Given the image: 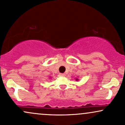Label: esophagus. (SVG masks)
<instances>
[{
	"instance_id": "1",
	"label": "esophagus",
	"mask_w": 125,
	"mask_h": 125,
	"mask_svg": "<svg viewBox=\"0 0 125 125\" xmlns=\"http://www.w3.org/2000/svg\"><path fill=\"white\" fill-rule=\"evenodd\" d=\"M60 76H62V77H65V74H60Z\"/></svg>"
}]
</instances>
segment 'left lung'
Listing matches in <instances>:
<instances>
[{
    "instance_id": "8db88e82",
    "label": "left lung",
    "mask_w": 125,
    "mask_h": 125,
    "mask_svg": "<svg viewBox=\"0 0 125 125\" xmlns=\"http://www.w3.org/2000/svg\"><path fill=\"white\" fill-rule=\"evenodd\" d=\"M76 81H78V78H75Z\"/></svg>"
}]
</instances>
